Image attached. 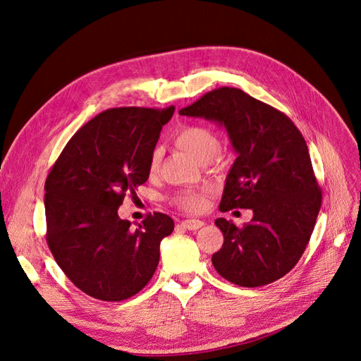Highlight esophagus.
<instances>
[{
    "mask_svg": "<svg viewBox=\"0 0 361 361\" xmlns=\"http://www.w3.org/2000/svg\"><path fill=\"white\" fill-rule=\"evenodd\" d=\"M204 223L203 221H200V220H183V221H180V226L182 227H185V228H188V231H197V228H200L202 226H203Z\"/></svg>",
    "mask_w": 361,
    "mask_h": 361,
    "instance_id": "34e87169",
    "label": "esophagus"
}]
</instances>
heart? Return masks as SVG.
<instances>
[{"mask_svg":"<svg viewBox=\"0 0 361 361\" xmlns=\"http://www.w3.org/2000/svg\"><path fill=\"white\" fill-rule=\"evenodd\" d=\"M174 143L180 149L187 150L191 157L200 162L212 159L220 150V140L212 129L202 125H190L179 129L174 135ZM162 158V152L155 149L150 155V170H158ZM173 203L190 212L202 211L206 203L204 190H183L173 195Z\"/></svg>","mask_w":361,"mask_h":361,"instance_id":"1","label":"heart"}]
</instances>
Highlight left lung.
Returning <instances> with one entry per match:
<instances>
[{"label": "left lung", "mask_w": 361, "mask_h": 361, "mask_svg": "<svg viewBox=\"0 0 361 361\" xmlns=\"http://www.w3.org/2000/svg\"><path fill=\"white\" fill-rule=\"evenodd\" d=\"M179 114L226 128L238 157L227 174L220 211H253L244 227L216 218L224 243L212 256L214 268L244 288L286 276L310 241L322 202L298 128L274 106L235 87L207 92Z\"/></svg>", "instance_id": "1"}]
</instances>
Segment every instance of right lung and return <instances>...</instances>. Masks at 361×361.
<instances>
[{"label": "right lung", "instance_id": "obj_1", "mask_svg": "<svg viewBox=\"0 0 361 361\" xmlns=\"http://www.w3.org/2000/svg\"><path fill=\"white\" fill-rule=\"evenodd\" d=\"M174 106L111 108L78 129L45 182L47 243L66 277L101 301H123L143 289L174 221L147 215L137 228L120 220L126 194L149 179L150 155Z\"/></svg>", "mask_w": 361, "mask_h": 361}]
</instances>
